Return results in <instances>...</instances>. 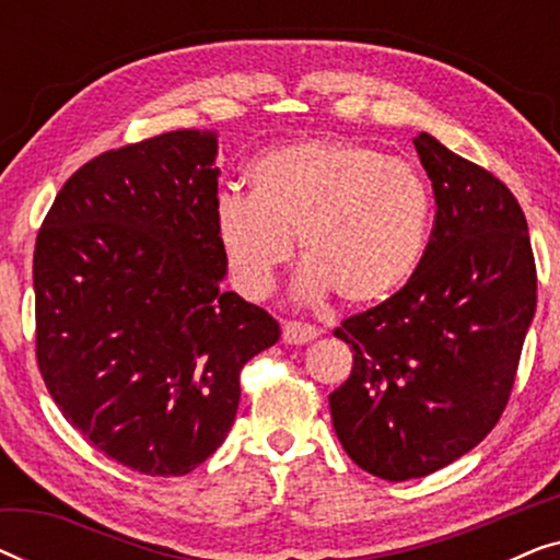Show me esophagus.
<instances>
[{"label":"esophagus","instance_id":"1","mask_svg":"<svg viewBox=\"0 0 560 560\" xmlns=\"http://www.w3.org/2000/svg\"><path fill=\"white\" fill-rule=\"evenodd\" d=\"M318 336V328L301 320H285L282 324V341L285 343H308Z\"/></svg>","mask_w":560,"mask_h":560}]
</instances>
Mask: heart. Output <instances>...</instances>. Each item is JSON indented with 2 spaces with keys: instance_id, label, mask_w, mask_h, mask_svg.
Here are the masks:
<instances>
[{
  "instance_id": "heart-1",
  "label": "heart",
  "mask_w": 560,
  "mask_h": 560,
  "mask_svg": "<svg viewBox=\"0 0 560 560\" xmlns=\"http://www.w3.org/2000/svg\"><path fill=\"white\" fill-rule=\"evenodd\" d=\"M252 194H224L217 234L236 290L270 295L301 242L298 295L326 293L347 305L397 293L423 255L428 188L418 171L351 140H305L275 148L249 167Z\"/></svg>"
}]
</instances>
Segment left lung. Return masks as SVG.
I'll use <instances>...</instances> for the list:
<instances>
[{"instance_id": "obj_1", "label": "left lung", "mask_w": 560, "mask_h": 560, "mask_svg": "<svg viewBox=\"0 0 560 560\" xmlns=\"http://www.w3.org/2000/svg\"><path fill=\"white\" fill-rule=\"evenodd\" d=\"M412 142L433 186L431 242L395 295L334 328L354 364L328 395L343 451L387 481L428 477L487 439L538 301L512 190L431 135Z\"/></svg>"}]
</instances>
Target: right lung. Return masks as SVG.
<instances>
[{
  "label": "right lung",
  "mask_w": 560,
  "mask_h": 560,
  "mask_svg": "<svg viewBox=\"0 0 560 560\" xmlns=\"http://www.w3.org/2000/svg\"><path fill=\"white\" fill-rule=\"evenodd\" d=\"M213 158L198 129L106 150L35 240L45 387L91 446L150 477H183L224 443L242 366L280 339L270 313L219 285Z\"/></svg>",
  "instance_id": "add662e5"
}]
</instances>
